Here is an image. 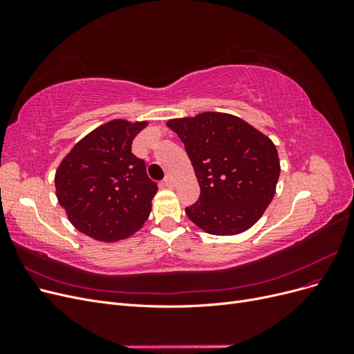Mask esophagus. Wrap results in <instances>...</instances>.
<instances>
[{
    "label": "esophagus",
    "instance_id": "34e87169",
    "mask_svg": "<svg viewBox=\"0 0 354 354\" xmlns=\"http://www.w3.org/2000/svg\"><path fill=\"white\" fill-rule=\"evenodd\" d=\"M162 183H164V186L165 187H169V189H173L174 187V183H176V181H174V178L173 177H165L164 178V181H162Z\"/></svg>",
    "mask_w": 354,
    "mask_h": 354
}]
</instances>
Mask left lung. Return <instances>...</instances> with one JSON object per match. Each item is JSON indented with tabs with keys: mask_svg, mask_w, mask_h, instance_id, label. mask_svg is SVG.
<instances>
[{
	"mask_svg": "<svg viewBox=\"0 0 354 354\" xmlns=\"http://www.w3.org/2000/svg\"><path fill=\"white\" fill-rule=\"evenodd\" d=\"M185 143L201 187L187 217L211 234L229 236L252 227L272 202L281 174L269 137L241 118L203 112L169 120Z\"/></svg>",
	"mask_w": 354,
	"mask_h": 354,
	"instance_id": "obj_1",
	"label": "left lung"
}]
</instances>
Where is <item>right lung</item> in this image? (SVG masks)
<instances>
[{
	"label": "right lung",
	"instance_id": "1",
	"mask_svg": "<svg viewBox=\"0 0 354 354\" xmlns=\"http://www.w3.org/2000/svg\"><path fill=\"white\" fill-rule=\"evenodd\" d=\"M147 125L113 120L72 147L55 177L56 196L69 221L100 242H115L142 229L158 186L145 160L131 153L134 137Z\"/></svg>",
	"mask_w": 354,
	"mask_h": 354
}]
</instances>
